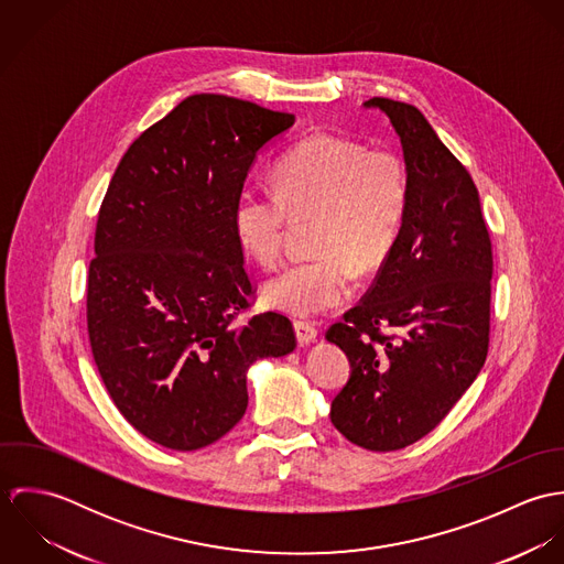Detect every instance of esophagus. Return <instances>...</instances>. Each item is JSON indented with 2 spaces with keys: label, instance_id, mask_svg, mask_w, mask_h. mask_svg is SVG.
<instances>
[{
  "label": "esophagus",
  "instance_id": "esophagus-1",
  "mask_svg": "<svg viewBox=\"0 0 564 564\" xmlns=\"http://www.w3.org/2000/svg\"><path fill=\"white\" fill-rule=\"evenodd\" d=\"M295 334L300 345H311L317 338V327L308 322H295Z\"/></svg>",
  "mask_w": 564,
  "mask_h": 564
}]
</instances>
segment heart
<instances>
[{"mask_svg":"<svg viewBox=\"0 0 564 564\" xmlns=\"http://www.w3.org/2000/svg\"><path fill=\"white\" fill-rule=\"evenodd\" d=\"M273 186H245L235 204V230L260 264L282 260L291 221L317 219L313 258L286 264L262 286L269 308L315 317L356 291V269L382 267L402 232L410 180L391 150L313 134L273 169Z\"/></svg>","mask_w":564,"mask_h":564,"instance_id":"1","label":"heart"}]
</instances>
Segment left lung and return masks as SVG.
<instances>
[{
    "mask_svg": "<svg viewBox=\"0 0 564 564\" xmlns=\"http://www.w3.org/2000/svg\"><path fill=\"white\" fill-rule=\"evenodd\" d=\"M365 106L400 134L410 199L371 289L325 334L351 362L329 419L354 445L395 452L432 432L484 367L492 247L469 171L425 117L387 97Z\"/></svg>",
    "mask_w": 564,
    "mask_h": 564,
    "instance_id": "left-lung-1",
    "label": "left lung"
}]
</instances>
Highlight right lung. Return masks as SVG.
<instances>
[{
  "instance_id": "add662e5",
  "label": "right lung",
  "mask_w": 564,
  "mask_h": 564,
  "mask_svg": "<svg viewBox=\"0 0 564 564\" xmlns=\"http://www.w3.org/2000/svg\"><path fill=\"white\" fill-rule=\"evenodd\" d=\"M295 123L228 95L180 101L123 154L97 215L86 278L93 360L143 436L193 452L245 414V371L295 349L289 317L260 313L235 230L258 150Z\"/></svg>"
}]
</instances>
